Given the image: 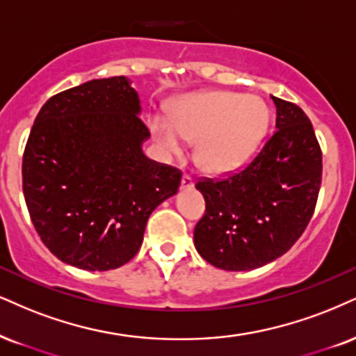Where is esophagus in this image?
I'll return each mask as SVG.
<instances>
[{
  "label": "esophagus",
  "mask_w": 356,
  "mask_h": 356,
  "mask_svg": "<svg viewBox=\"0 0 356 356\" xmlns=\"http://www.w3.org/2000/svg\"><path fill=\"white\" fill-rule=\"evenodd\" d=\"M193 185H195V181H193V178L190 175H183L181 178V190L186 191V190H191Z\"/></svg>",
  "instance_id": "esophagus-1"
}]
</instances>
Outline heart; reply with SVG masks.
<instances>
[{
    "instance_id": "1",
    "label": "heart",
    "mask_w": 356,
    "mask_h": 356,
    "mask_svg": "<svg viewBox=\"0 0 356 356\" xmlns=\"http://www.w3.org/2000/svg\"><path fill=\"white\" fill-rule=\"evenodd\" d=\"M270 111L262 99L239 92L211 90L181 99L171 120L155 115L153 138L166 156L185 155L196 142V161L208 173H227L243 166L264 138Z\"/></svg>"
}]
</instances>
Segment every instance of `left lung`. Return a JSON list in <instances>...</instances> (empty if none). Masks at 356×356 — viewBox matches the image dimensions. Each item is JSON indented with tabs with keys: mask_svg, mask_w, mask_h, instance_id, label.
<instances>
[{
	"mask_svg": "<svg viewBox=\"0 0 356 356\" xmlns=\"http://www.w3.org/2000/svg\"><path fill=\"white\" fill-rule=\"evenodd\" d=\"M275 134L238 173L196 183L206 213L195 248L218 269L252 270L282 256L312 218L322 181V152L300 107L270 95Z\"/></svg>",
	"mask_w": 356,
	"mask_h": 356,
	"instance_id": "left-lung-1",
	"label": "left lung"
}]
</instances>
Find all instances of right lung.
<instances>
[{
  "label": "right lung",
  "instance_id": "add662e5",
  "mask_svg": "<svg viewBox=\"0 0 356 356\" xmlns=\"http://www.w3.org/2000/svg\"><path fill=\"white\" fill-rule=\"evenodd\" d=\"M125 76L94 79L42 105L23 156L33 225L65 264L111 270L138 252L158 204L181 173L143 153L150 131Z\"/></svg>",
  "mask_w": 356,
  "mask_h": 356
}]
</instances>
